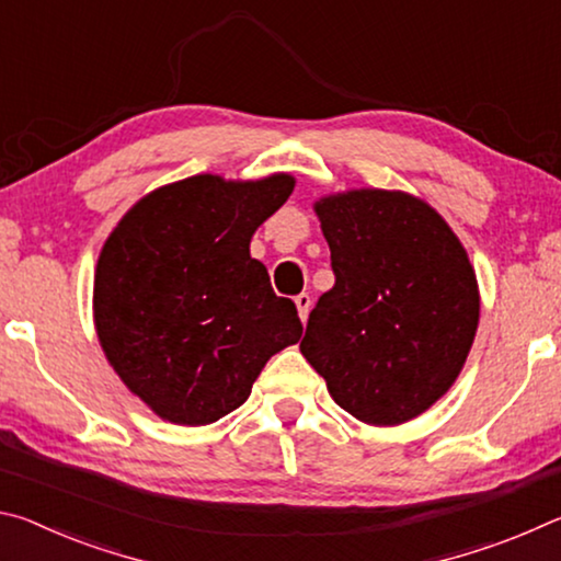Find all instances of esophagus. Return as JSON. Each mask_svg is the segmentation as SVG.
Returning <instances> with one entry per match:
<instances>
[{"mask_svg":"<svg viewBox=\"0 0 561 561\" xmlns=\"http://www.w3.org/2000/svg\"><path fill=\"white\" fill-rule=\"evenodd\" d=\"M294 304H297V309H299V319L301 321H307L309 319V311H311V297L309 294H299L297 299H294Z\"/></svg>","mask_w":561,"mask_h":561,"instance_id":"1","label":"esophagus"}]
</instances>
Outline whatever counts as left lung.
I'll list each match as a JSON object with an SVG mask.
<instances>
[{"mask_svg": "<svg viewBox=\"0 0 561 561\" xmlns=\"http://www.w3.org/2000/svg\"><path fill=\"white\" fill-rule=\"evenodd\" d=\"M334 287L309 314L301 354L358 421L398 425L448 391L480 319L478 279L433 207L354 190L317 203Z\"/></svg>", "mask_w": 561, "mask_h": 561, "instance_id": "1", "label": "left lung"}]
</instances>
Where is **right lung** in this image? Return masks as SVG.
Segmentation results:
<instances>
[{
    "label": "right lung",
    "instance_id": "obj_1",
    "mask_svg": "<svg viewBox=\"0 0 561 561\" xmlns=\"http://www.w3.org/2000/svg\"><path fill=\"white\" fill-rule=\"evenodd\" d=\"M289 175L225 183L195 175L146 195L103 244L93 317L106 358L170 423L207 425L240 408L301 321L250 257L257 227L287 203Z\"/></svg>",
    "mask_w": 561,
    "mask_h": 561
}]
</instances>
